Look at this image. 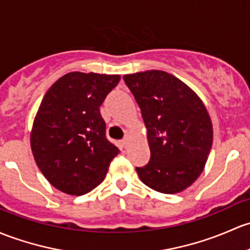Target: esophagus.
Listing matches in <instances>:
<instances>
[{
	"instance_id": "obj_1",
	"label": "esophagus",
	"mask_w": 250,
	"mask_h": 250,
	"mask_svg": "<svg viewBox=\"0 0 250 250\" xmlns=\"http://www.w3.org/2000/svg\"><path fill=\"white\" fill-rule=\"evenodd\" d=\"M128 144H129V138H128V136H125V138L122 140V146L125 148V147L128 146Z\"/></svg>"
}]
</instances>
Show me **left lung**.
<instances>
[{
    "label": "left lung",
    "instance_id": "left-lung-1",
    "mask_svg": "<svg viewBox=\"0 0 250 250\" xmlns=\"http://www.w3.org/2000/svg\"><path fill=\"white\" fill-rule=\"evenodd\" d=\"M141 109L151 158L135 167L147 187L164 194L185 190L200 176L213 140L211 118L195 92L163 70L123 77Z\"/></svg>",
    "mask_w": 250,
    "mask_h": 250
}]
</instances>
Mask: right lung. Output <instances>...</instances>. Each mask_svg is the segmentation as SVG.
<instances>
[{
  "instance_id": "right-lung-1",
  "label": "right lung",
  "mask_w": 250,
  "mask_h": 250,
  "mask_svg": "<svg viewBox=\"0 0 250 250\" xmlns=\"http://www.w3.org/2000/svg\"><path fill=\"white\" fill-rule=\"evenodd\" d=\"M120 75L72 72L44 96L31 133V148L46 180L69 195L101 185L118 148L106 139L101 105Z\"/></svg>"
}]
</instances>
